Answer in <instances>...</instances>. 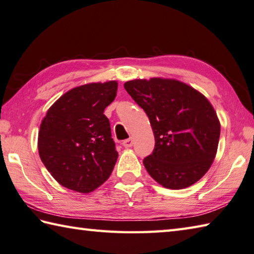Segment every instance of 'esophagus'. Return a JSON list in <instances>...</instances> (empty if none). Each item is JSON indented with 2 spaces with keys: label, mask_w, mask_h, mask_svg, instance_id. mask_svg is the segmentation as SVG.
Listing matches in <instances>:
<instances>
[{
  "label": "esophagus",
  "mask_w": 254,
  "mask_h": 254,
  "mask_svg": "<svg viewBox=\"0 0 254 254\" xmlns=\"http://www.w3.org/2000/svg\"><path fill=\"white\" fill-rule=\"evenodd\" d=\"M123 146L124 147H131V146H133V144H134V141H133V138L131 137V138H127V140H126V141H123Z\"/></svg>",
  "instance_id": "obj_1"
}]
</instances>
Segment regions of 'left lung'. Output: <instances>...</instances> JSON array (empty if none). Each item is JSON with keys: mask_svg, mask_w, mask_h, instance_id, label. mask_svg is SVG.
<instances>
[{"mask_svg": "<svg viewBox=\"0 0 254 254\" xmlns=\"http://www.w3.org/2000/svg\"><path fill=\"white\" fill-rule=\"evenodd\" d=\"M124 88L150 119L155 147L143 164L153 180L168 190L199 181L215 160L220 137L209 100L176 79H135Z\"/></svg>", "mask_w": 254, "mask_h": 254, "instance_id": "obj_1", "label": "left lung"}]
</instances>
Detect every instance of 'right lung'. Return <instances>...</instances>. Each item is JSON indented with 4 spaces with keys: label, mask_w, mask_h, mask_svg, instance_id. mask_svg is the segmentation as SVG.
<instances>
[{
    "label": "right lung",
    "mask_w": 254,
    "mask_h": 254,
    "mask_svg": "<svg viewBox=\"0 0 254 254\" xmlns=\"http://www.w3.org/2000/svg\"><path fill=\"white\" fill-rule=\"evenodd\" d=\"M118 82L72 88L48 109L38 132V153L62 186L88 193L110 177L118 160L104 109L117 96Z\"/></svg>",
    "instance_id": "add662e5"
}]
</instances>
